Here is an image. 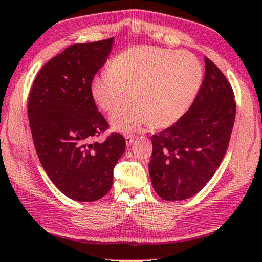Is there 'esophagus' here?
I'll list each match as a JSON object with an SVG mask.
<instances>
[{"mask_svg": "<svg viewBox=\"0 0 262 262\" xmlns=\"http://www.w3.org/2000/svg\"><path fill=\"white\" fill-rule=\"evenodd\" d=\"M125 144H127L128 146L129 145H132V142H133L134 141V138H135V135H125Z\"/></svg>", "mask_w": 262, "mask_h": 262, "instance_id": "esophagus-1", "label": "esophagus"}]
</instances>
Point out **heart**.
<instances>
[{"mask_svg":"<svg viewBox=\"0 0 262 262\" xmlns=\"http://www.w3.org/2000/svg\"><path fill=\"white\" fill-rule=\"evenodd\" d=\"M202 79L199 61L187 51L155 47L125 49L91 81V96L111 113L128 96L132 100L111 115L114 129L134 132L152 122L156 127L175 123L195 99Z\"/></svg>","mask_w":262,"mask_h":262,"instance_id":"heart-1","label":"heart"}]
</instances>
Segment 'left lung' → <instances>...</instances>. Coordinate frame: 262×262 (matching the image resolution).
<instances>
[{"label":"left lung","instance_id":"8db88e82","mask_svg":"<svg viewBox=\"0 0 262 262\" xmlns=\"http://www.w3.org/2000/svg\"><path fill=\"white\" fill-rule=\"evenodd\" d=\"M236 116L232 87L205 56V76L189 109L175 124L152 135L149 176L167 201L194 196L221 165Z\"/></svg>","mask_w":262,"mask_h":262}]
</instances>
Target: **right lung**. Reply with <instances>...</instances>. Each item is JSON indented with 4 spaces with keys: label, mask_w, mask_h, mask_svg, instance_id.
<instances>
[{
    "label": "right lung",
    "mask_w": 262,
    "mask_h": 262,
    "mask_svg": "<svg viewBox=\"0 0 262 262\" xmlns=\"http://www.w3.org/2000/svg\"><path fill=\"white\" fill-rule=\"evenodd\" d=\"M114 38L73 44L47 62L34 79L27 104L34 147L45 172L64 195L96 201L113 186L114 167L125 140L91 96V81L105 64Z\"/></svg>",
    "instance_id": "1"
}]
</instances>
